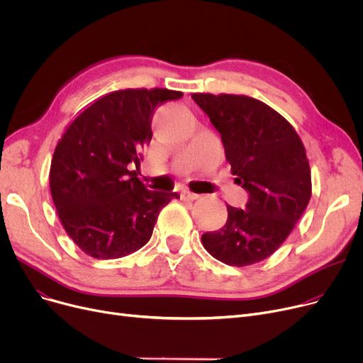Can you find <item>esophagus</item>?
<instances>
[{"instance_id": "esophagus-1", "label": "esophagus", "mask_w": 363, "mask_h": 363, "mask_svg": "<svg viewBox=\"0 0 363 363\" xmlns=\"http://www.w3.org/2000/svg\"><path fill=\"white\" fill-rule=\"evenodd\" d=\"M200 196L199 194H194L191 191H186V189H184V191L181 193V199L182 200H188V201H193V200H197Z\"/></svg>"}]
</instances>
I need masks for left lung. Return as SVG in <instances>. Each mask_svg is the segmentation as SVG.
<instances>
[{
	"instance_id": "1",
	"label": "left lung",
	"mask_w": 363,
	"mask_h": 363,
	"mask_svg": "<svg viewBox=\"0 0 363 363\" xmlns=\"http://www.w3.org/2000/svg\"><path fill=\"white\" fill-rule=\"evenodd\" d=\"M220 133L235 182L249 193L245 208L226 206V223L201 235L204 249L230 266L274 255L312 196L311 166L298 133L264 103L233 94H193Z\"/></svg>"
}]
</instances>
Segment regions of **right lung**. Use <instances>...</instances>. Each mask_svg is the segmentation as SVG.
<instances>
[{
	"mask_svg": "<svg viewBox=\"0 0 363 363\" xmlns=\"http://www.w3.org/2000/svg\"><path fill=\"white\" fill-rule=\"evenodd\" d=\"M166 88L104 95L76 118L57 143L50 189L67 235L94 259L140 250L162 208L178 193L147 189L137 170L150 144L155 108L182 97Z\"/></svg>",
	"mask_w": 363,
	"mask_h": 363,
	"instance_id": "obj_1",
	"label": "right lung"
}]
</instances>
